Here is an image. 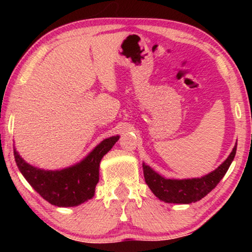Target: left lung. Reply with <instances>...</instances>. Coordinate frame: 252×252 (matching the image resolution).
<instances>
[{"instance_id":"left-lung-1","label":"left lung","mask_w":252,"mask_h":252,"mask_svg":"<svg viewBox=\"0 0 252 252\" xmlns=\"http://www.w3.org/2000/svg\"><path fill=\"white\" fill-rule=\"evenodd\" d=\"M236 147L237 143L233 148V151L228 158L218 168L202 178L184 179V180L166 179L143 163L144 179L151 191L160 201H164L165 203H177V204L195 203L208 195L223 178L235 157Z\"/></svg>"}]
</instances>
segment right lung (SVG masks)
<instances>
[{
  "label": "right lung",
  "instance_id": "add662e5",
  "mask_svg": "<svg viewBox=\"0 0 252 252\" xmlns=\"http://www.w3.org/2000/svg\"><path fill=\"white\" fill-rule=\"evenodd\" d=\"M119 136L103 140L80 163L60 171H46L26 163L16 149L15 160L24 178L47 202L56 206H77L93 198L98 182L99 163Z\"/></svg>",
  "mask_w": 252,
  "mask_h": 252
}]
</instances>
